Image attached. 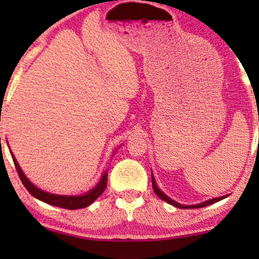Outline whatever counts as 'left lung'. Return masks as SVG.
<instances>
[{
	"instance_id": "8db88e82",
	"label": "left lung",
	"mask_w": 259,
	"mask_h": 259,
	"mask_svg": "<svg viewBox=\"0 0 259 259\" xmlns=\"http://www.w3.org/2000/svg\"><path fill=\"white\" fill-rule=\"evenodd\" d=\"M152 187H153V191H154V194H156L157 196H158V197L160 198V200H163V201H165V202H168L169 204H171V206H174V207H178V208H183V209H186V208H202V207H206V206H209V204H213L214 203V202H218V201H221V200H223V198H225L227 197V196H223V197H217V198H212V200H209V201H206V202H203V203H200V204H194V206H184V204H180V203H178V202H175V201H173L171 200V198H169L167 195H164L163 194L162 191H160V190L158 189V187H157V185H156V181H154V179H153V175H152Z\"/></svg>"
}]
</instances>
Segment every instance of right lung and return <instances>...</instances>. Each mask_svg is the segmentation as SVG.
Here are the masks:
<instances>
[{
	"mask_svg": "<svg viewBox=\"0 0 259 259\" xmlns=\"http://www.w3.org/2000/svg\"><path fill=\"white\" fill-rule=\"evenodd\" d=\"M12 158H13L14 165H16V169L18 171V175H19L20 180H22L23 185L25 186V189L30 192V195L34 196V197L38 198L40 201L46 202V203L52 204V206H57L61 208H65V209H79V208H84L90 206V204L95 200L100 197L101 195L103 194V191L106 190L107 186V173L102 175V179L100 180V183L97 184L94 189L90 190L88 194L82 196H62V195H53L50 194V192H45L42 190L37 189L36 186H34L29 181L28 178L25 177L23 170L20 169L19 164L14 158V156L12 154Z\"/></svg>",
	"mask_w": 259,
	"mask_h": 259,
	"instance_id": "right-lung-1",
	"label": "right lung"
}]
</instances>
